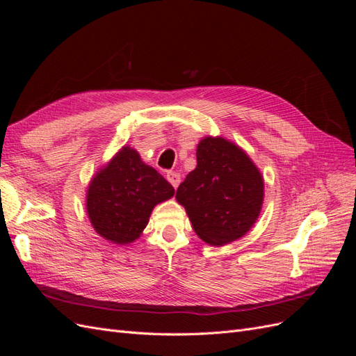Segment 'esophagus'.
<instances>
[{
  "instance_id": "esophagus-1",
  "label": "esophagus",
  "mask_w": 356,
  "mask_h": 356,
  "mask_svg": "<svg viewBox=\"0 0 356 356\" xmlns=\"http://www.w3.org/2000/svg\"><path fill=\"white\" fill-rule=\"evenodd\" d=\"M166 178H168V181L170 182V184L174 186V188H178L179 182H181V175L178 174V172H168Z\"/></svg>"
}]
</instances>
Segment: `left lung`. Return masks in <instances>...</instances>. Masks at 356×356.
Listing matches in <instances>:
<instances>
[{
    "label": "left lung",
    "mask_w": 356,
    "mask_h": 356,
    "mask_svg": "<svg viewBox=\"0 0 356 356\" xmlns=\"http://www.w3.org/2000/svg\"><path fill=\"white\" fill-rule=\"evenodd\" d=\"M197 166L177 190L199 238L222 246L243 234L257 221L264 199L260 170L241 147L221 136L203 138Z\"/></svg>",
    "instance_id": "obj_1"
}]
</instances>
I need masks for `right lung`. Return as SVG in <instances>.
Segmentation results:
<instances>
[{"mask_svg":"<svg viewBox=\"0 0 356 356\" xmlns=\"http://www.w3.org/2000/svg\"><path fill=\"white\" fill-rule=\"evenodd\" d=\"M174 195V187L136 149L123 147L92 178L86 209L96 233L126 245L141 236L156 204Z\"/></svg>","mask_w":356,"mask_h":356,"instance_id":"obj_1","label":"right lung"}]
</instances>
